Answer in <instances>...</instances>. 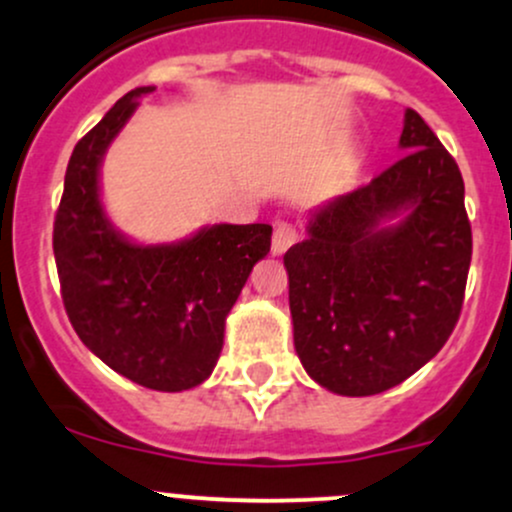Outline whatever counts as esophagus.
I'll list each match as a JSON object with an SVG mask.
<instances>
[{
  "instance_id": "esophagus-1",
  "label": "esophagus",
  "mask_w": 512,
  "mask_h": 512,
  "mask_svg": "<svg viewBox=\"0 0 512 512\" xmlns=\"http://www.w3.org/2000/svg\"><path fill=\"white\" fill-rule=\"evenodd\" d=\"M298 241V229L288 222H278L276 232H273V241H271V251L276 256H283L290 246Z\"/></svg>"
}]
</instances>
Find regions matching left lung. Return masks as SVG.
<instances>
[{
    "label": "left lung",
    "instance_id": "1",
    "mask_svg": "<svg viewBox=\"0 0 512 512\" xmlns=\"http://www.w3.org/2000/svg\"><path fill=\"white\" fill-rule=\"evenodd\" d=\"M398 163L334 197L283 256L293 339L312 381L376 395L422 368L452 334L471 263L464 180L415 109Z\"/></svg>",
    "mask_w": 512,
    "mask_h": 512
}]
</instances>
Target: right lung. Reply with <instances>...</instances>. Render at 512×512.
Returning <instances> with one entry per match:
<instances>
[{"mask_svg":"<svg viewBox=\"0 0 512 512\" xmlns=\"http://www.w3.org/2000/svg\"><path fill=\"white\" fill-rule=\"evenodd\" d=\"M156 87H136L75 146L53 224L60 295L82 344L151 390L200 386L217 366L224 322L251 268L271 251V224H212L175 244H134L100 200L114 136Z\"/></svg>","mask_w":512,"mask_h":512,"instance_id":"obj_1","label":"right lung"}]
</instances>
